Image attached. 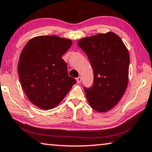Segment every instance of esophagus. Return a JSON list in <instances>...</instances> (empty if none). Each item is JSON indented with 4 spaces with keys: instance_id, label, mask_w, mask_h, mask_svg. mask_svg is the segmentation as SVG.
<instances>
[{
    "instance_id": "1",
    "label": "esophagus",
    "mask_w": 152,
    "mask_h": 152,
    "mask_svg": "<svg viewBox=\"0 0 152 152\" xmlns=\"http://www.w3.org/2000/svg\"><path fill=\"white\" fill-rule=\"evenodd\" d=\"M76 81H77V83L80 84L81 83V81H82V78H81V77L80 76L78 77V78H76Z\"/></svg>"
}]
</instances>
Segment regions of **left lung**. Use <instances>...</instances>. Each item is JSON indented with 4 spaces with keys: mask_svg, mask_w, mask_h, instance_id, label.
Returning a JSON list of instances; mask_svg holds the SVG:
<instances>
[{
    "mask_svg": "<svg viewBox=\"0 0 152 152\" xmlns=\"http://www.w3.org/2000/svg\"><path fill=\"white\" fill-rule=\"evenodd\" d=\"M78 45L87 55L93 69V85L85 88L88 102L97 112H107L119 102L128 85V49L112 32L83 38Z\"/></svg>",
    "mask_w": 152,
    "mask_h": 152,
    "instance_id": "left-lung-1",
    "label": "left lung"
}]
</instances>
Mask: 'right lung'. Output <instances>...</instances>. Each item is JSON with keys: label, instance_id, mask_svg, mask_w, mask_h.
I'll return each instance as SVG.
<instances>
[{"label": "right lung", "instance_id": "obj_1", "mask_svg": "<svg viewBox=\"0 0 152 152\" xmlns=\"http://www.w3.org/2000/svg\"><path fill=\"white\" fill-rule=\"evenodd\" d=\"M72 45L57 36H38L26 43L18 70L28 99L42 110H50L64 99L76 81L68 76L62 55Z\"/></svg>", "mask_w": 152, "mask_h": 152}]
</instances>
